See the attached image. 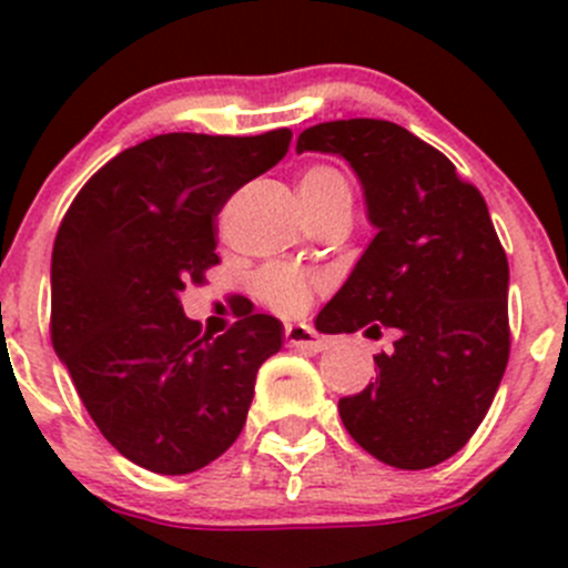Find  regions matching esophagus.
<instances>
[{"label": "esophagus", "mask_w": 568, "mask_h": 568, "mask_svg": "<svg viewBox=\"0 0 568 568\" xmlns=\"http://www.w3.org/2000/svg\"><path fill=\"white\" fill-rule=\"evenodd\" d=\"M285 343L291 348H302V352H324L326 337H321L313 326L307 324H288L285 326Z\"/></svg>", "instance_id": "obj_1"}]
</instances>
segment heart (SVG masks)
Here are the masks:
<instances>
[{
	"label": "heart",
	"mask_w": 568,
	"mask_h": 568,
	"mask_svg": "<svg viewBox=\"0 0 568 568\" xmlns=\"http://www.w3.org/2000/svg\"><path fill=\"white\" fill-rule=\"evenodd\" d=\"M335 186H346V181L332 168H311L300 181V189H307V192H324V189ZM255 288L268 307L285 313V316H294V313L305 311L307 302H311L313 280L296 268L266 266L255 277Z\"/></svg>",
	"instance_id": "heart-1"
}]
</instances>
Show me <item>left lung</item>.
<instances>
[{
    "mask_svg": "<svg viewBox=\"0 0 568 568\" xmlns=\"http://www.w3.org/2000/svg\"><path fill=\"white\" fill-rule=\"evenodd\" d=\"M296 151L348 162L376 231L316 329L395 337L374 357L376 382L337 404L343 426L390 467L450 459L508 363V261L489 209L448 156L390 120L311 125Z\"/></svg>",
    "mask_w": 568,
    "mask_h": 568,
    "instance_id": "1",
    "label": "left lung"
}]
</instances>
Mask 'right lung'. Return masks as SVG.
<instances>
[{
    "mask_svg": "<svg viewBox=\"0 0 568 568\" xmlns=\"http://www.w3.org/2000/svg\"><path fill=\"white\" fill-rule=\"evenodd\" d=\"M291 131L159 134L106 162L68 209L51 252V343L101 434L129 462L186 475L220 459L283 348L274 316L239 313L220 337L183 316L214 263V216L288 153Z\"/></svg>",
    "mask_w": 568,
    "mask_h": 568,
    "instance_id": "obj_1",
    "label": "right lung"
}]
</instances>
